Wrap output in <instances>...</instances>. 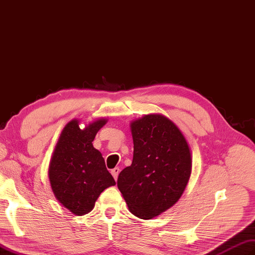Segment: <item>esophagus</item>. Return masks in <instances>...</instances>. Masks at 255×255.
I'll list each match as a JSON object with an SVG mask.
<instances>
[{"instance_id": "1", "label": "esophagus", "mask_w": 255, "mask_h": 255, "mask_svg": "<svg viewBox=\"0 0 255 255\" xmlns=\"http://www.w3.org/2000/svg\"><path fill=\"white\" fill-rule=\"evenodd\" d=\"M120 171H121V169H120L119 167H115L114 169H112V170H111V173H112V175H113V177H114L115 181L117 180V178H119V174H120Z\"/></svg>"}]
</instances>
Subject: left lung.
Returning a JSON list of instances; mask_svg holds the SVG:
<instances>
[{
    "mask_svg": "<svg viewBox=\"0 0 255 255\" xmlns=\"http://www.w3.org/2000/svg\"><path fill=\"white\" fill-rule=\"evenodd\" d=\"M133 159L117 186L130 212L152 219L183 194L192 171L191 151L180 129L167 117L149 114L131 123Z\"/></svg>",
    "mask_w": 255,
    "mask_h": 255,
    "instance_id": "obj_1",
    "label": "left lung"
}]
</instances>
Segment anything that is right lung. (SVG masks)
<instances>
[{
  "instance_id": "obj_1",
  "label": "right lung",
  "mask_w": 255,
  "mask_h": 255,
  "mask_svg": "<svg viewBox=\"0 0 255 255\" xmlns=\"http://www.w3.org/2000/svg\"><path fill=\"white\" fill-rule=\"evenodd\" d=\"M78 121L64 127L49 166V181L56 198L76 215L93 210L99 195L115 181L101 153L93 146L95 136L107 120L81 129Z\"/></svg>"
}]
</instances>
